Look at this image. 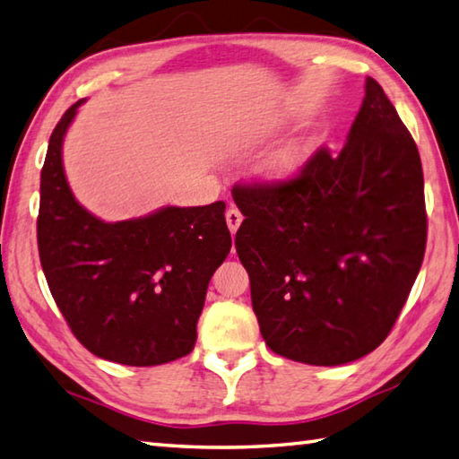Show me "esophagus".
Segmentation results:
<instances>
[{
    "instance_id": "esophagus-1",
    "label": "esophagus",
    "mask_w": 459,
    "mask_h": 459,
    "mask_svg": "<svg viewBox=\"0 0 459 459\" xmlns=\"http://www.w3.org/2000/svg\"><path fill=\"white\" fill-rule=\"evenodd\" d=\"M241 220H244V215H241L238 207H230V210L226 212V221H228V228H230L231 233L238 231Z\"/></svg>"
}]
</instances>
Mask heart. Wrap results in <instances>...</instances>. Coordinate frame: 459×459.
I'll return each mask as SVG.
<instances>
[{
	"label": "heart",
	"mask_w": 459,
	"mask_h": 459,
	"mask_svg": "<svg viewBox=\"0 0 459 459\" xmlns=\"http://www.w3.org/2000/svg\"><path fill=\"white\" fill-rule=\"evenodd\" d=\"M309 153V143L304 137L291 140L272 152L262 163V176L270 181H288L299 174Z\"/></svg>",
	"instance_id": "b5f03b06"
}]
</instances>
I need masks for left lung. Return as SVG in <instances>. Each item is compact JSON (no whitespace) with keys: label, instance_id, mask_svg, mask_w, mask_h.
Instances as JSON below:
<instances>
[{"label":"left lung","instance_id":"8db88e82","mask_svg":"<svg viewBox=\"0 0 459 459\" xmlns=\"http://www.w3.org/2000/svg\"><path fill=\"white\" fill-rule=\"evenodd\" d=\"M236 249L267 348L309 366H342L392 332L428 238L418 145L382 85L337 155L319 148L296 178L236 184Z\"/></svg>","mask_w":459,"mask_h":459}]
</instances>
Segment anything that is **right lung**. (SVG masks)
Segmentation results:
<instances>
[{
	"label": "right lung",
	"instance_id": "1",
	"mask_svg": "<svg viewBox=\"0 0 459 459\" xmlns=\"http://www.w3.org/2000/svg\"><path fill=\"white\" fill-rule=\"evenodd\" d=\"M75 101L49 137L41 168L38 247L51 296L69 330L93 356L160 366L187 356L207 283L231 247L226 204L161 207L106 223L77 204L62 143Z\"/></svg>",
	"mask_w": 459,
	"mask_h": 459
}]
</instances>
